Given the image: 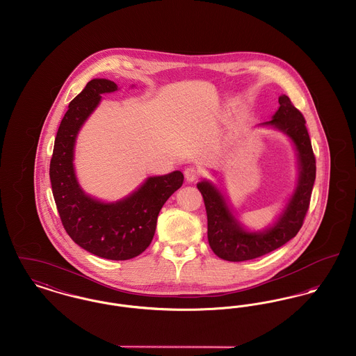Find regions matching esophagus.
Instances as JSON below:
<instances>
[{
  "label": "esophagus",
  "instance_id": "esophagus-1",
  "mask_svg": "<svg viewBox=\"0 0 356 356\" xmlns=\"http://www.w3.org/2000/svg\"><path fill=\"white\" fill-rule=\"evenodd\" d=\"M184 176H186V180H187L188 183H192V181H195V180L197 179L199 172L193 167L186 168V169H184Z\"/></svg>",
  "mask_w": 356,
  "mask_h": 356
}]
</instances>
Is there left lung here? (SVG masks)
Returning <instances> with one entry per match:
<instances>
[{
    "instance_id": "left-lung-1",
    "label": "left lung",
    "mask_w": 356,
    "mask_h": 356,
    "mask_svg": "<svg viewBox=\"0 0 356 356\" xmlns=\"http://www.w3.org/2000/svg\"><path fill=\"white\" fill-rule=\"evenodd\" d=\"M278 104L280 107L272 120L258 126L273 127L289 138L296 152L297 179L292 195L272 225L262 230L246 227L232 209L225 189L211 180H202L196 184L207 211L209 246L225 261H249L281 248L301 229L309 207L316 179V160L305 120L288 95L282 94Z\"/></svg>"
}]
</instances>
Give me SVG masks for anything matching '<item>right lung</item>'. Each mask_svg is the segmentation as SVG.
Segmentation results:
<instances>
[{"instance_id":"1","label":"right lung","mask_w":356,"mask_h":356,"mask_svg":"<svg viewBox=\"0 0 356 356\" xmlns=\"http://www.w3.org/2000/svg\"><path fill=\"white\" fill-rule=\"evenodd\" d=\"M117 90V83L97 78L70 102L55 138L49 179L62 223L72 241L97 257L125 261L150 245L160 209L183 186L184 176L180 170L149 176L115 202L97 199L81 187L74 164L78 134L101 104L102 94Z\"/></svg>"}]
</instances>
